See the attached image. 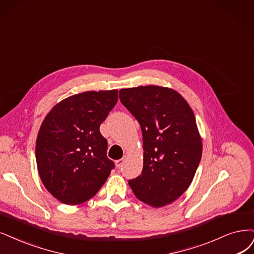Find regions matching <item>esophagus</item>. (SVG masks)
Segmentation results:
<instances>
[{
  "instance_id": "esophagus-1",
  "label": "esophagus",
  "mask_w": 254,
  "mask_h": 254,
  "mask_svg": "<svg viewBox=\"0 0 254 254\" xmlns=\"http://www.w3.org/2000/svg\"><path fill=\"white\" fill-rule=\"evenodd\" d=\"M126 161V156L122 158V159H119V160H117L116 162H115V164H116V167L117 168H120L121 166H122V164H124V162Z\"/></svg>"
}]
</instances>
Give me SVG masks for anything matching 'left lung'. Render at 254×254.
I'll use <instances>...</instances> for the list:
<instances>
[{
	"label": "left lung",
	"instance_id": "obj_1",
	"mask_svg": "<svg viewBox=\"0 0 254 254\" xmlns=\"http://www.w3.org/2000/svg\"><path fill=\"white\" fill-rule=\"evenodd\" d=\"M120 100L143 135V168L128 185L137 199L158 208L176 201L191 184L202 156V139L189 102L160 86L121 89Z\"/></svg>",
	"mask_w": 254,
	"mask_h": 254
}]
</instances>
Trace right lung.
I'll list each match as a JSON object with an SVG mask.
<instances>
[{"instance_id": "1", "label": "right lung", "mask_w": 254, "mask_h": 254, "mask_svg": "<svg viewBox=\"0 0 254 254\" xmlns=\"http://www.w3.org/2000/svg\"><path fill=\"white\" fill-rule=\"evenodd\" d=\"M117 99V90L78 93L56 103L43 120L35 146L37 171L60 202L90 200L114 168L99 127Z\"/></svg>"}]
</instances>
